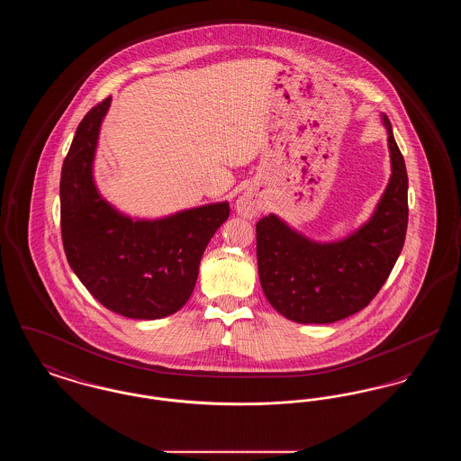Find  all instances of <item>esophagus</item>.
<instances>
[{"instance_id": "esophagus-1", "label": "esophagus", "mask_w": 461, "mask_h": 461, "mask_svg": "<svg viewBox=\"0 0 461 461\" xmlns=\"http://www.w3.org/2000/svg\"><path fill=\"white\" fill-rule=\"evenodd\" d=\"M237 211H239V214L243 216V218H254L261 211V203L252 194H243L237 200Z\"/></svg>"}]
</instances>
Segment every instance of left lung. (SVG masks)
Wrapping results in <instances>:
<instances>
[{"label": "left lung", "mask_w": 461, "mask_h": 461, "mask_svg": "<svg viewBox=\"0 0 461 461\" xmlns=\"http://www.w3.org/2000/svg\"><path fill=\"white\" fill-rule=\"evenodd\" d=\"M387 128L393 175L372 218L351 237L333 243L309 240L269 214L258 221V267L264 295L297 323H333L372 303L402 250L408 228V175Z\"/></svg>", "instance_id": "obj_1"}]
</instances>
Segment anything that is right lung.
<instances>
[{
	"label": "right lung",
	"instance_id": "obj_1",
	"mask_svg": "<svg viewBox=\"0 0 461 461\" xmlns=\"http://www.w3.org/2000/svg\"><path fill=\"white\" fill-rule=\"evenodd\" d=\"M105 98L79 122L60 177V226L67 261L89 294L132 320H157L186 304L202 254L230 216V203H209L162 220H131L100 197L93 158Z\"/></svg>",
	"mask_w": 461,
	"mask_h": 461
}]
</instances>
